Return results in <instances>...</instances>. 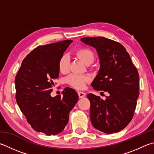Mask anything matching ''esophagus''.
<instances>
[{
    "instance_id": "34e87169",
    "label": "esophagus",
    "mask_w": 154,
    "mask_h": 154,
    "mask_svg": "<svg viewBox=\"0 0 154 154\" xmlns=\"http://www.w3.org/2000/svg\"><path fill=\"white\" fill-rule=\"evenodd\" d=\"M78 95H79V98H83L85 96V94L83 91H78Z\"/></svg>"
}]
</instances>
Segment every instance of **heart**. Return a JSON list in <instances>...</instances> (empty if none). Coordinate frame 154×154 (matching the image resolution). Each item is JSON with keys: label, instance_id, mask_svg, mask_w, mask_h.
<instances>
[{"label": "heart", "instance_id": "obj_1", "mask_svg": "<svg viewBox=\"0 0 154 154\" xmlns=\"http://www.w3.org/2000/svg\"><path fill=\"white\" fill-rule=\"evenodd\" d=\"M75 55L86 65H89L94 62L95 54L91 50L88 48H79L75 51ZM69 58L67 55H63L58 61V69L62 73H66L69 71ZM89 77L85 75H69L66 79V83L76 89H83L85 83L89 82Z\"/></svg>", "mask_w": 154, "mask_h": 154}]
</instances>
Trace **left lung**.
I'll use <instances>...</instances> for the list:
<instances>
[{"mask_svg":"<svg viewBox=\"0 0 154 154\" xmlns=\"http://www.w3.org/2000/svg\"><path fill=\"white\" fill-rule=\"evenodd\" d=\"M80 40L96 49L99 57L100 69L91 86L109 94L104 100L94 94L87 95L91 103V124L105 133L119 132L134 115L139 95L137 70L125 47L117 42L104 37Z\"/></svg>","mask_w":154,"mask_h":154,"instance_id":"obj_1","label":"left lung"}]
</instances>
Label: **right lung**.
Returning <instances> with one entry per match:
<instances>
[{
    "mask_svg": "<svg viewBox=\"0 0 154 154\" xmlns=\"http://www.w3.org/2000/svg\"><path fill=\"white\" fill-rule=\"evenodd\" d=\"M72 42L66 40L37 47L24 58L15 79L21 111L33 129L47 135L62 132L79 99L70 88L64 89L62 97L50 96L53 81L59 76L58 61Z\"/></svg>",
    "mask_w": 154,
    "mask_h": 154,
    "instance_id": "add662e5",
    "label": "right lung"
}]
</instances>
